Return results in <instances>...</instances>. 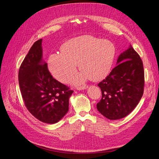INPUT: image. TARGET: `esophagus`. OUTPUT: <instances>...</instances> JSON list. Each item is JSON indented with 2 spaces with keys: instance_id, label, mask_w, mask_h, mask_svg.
Segmentation results:
<instances>
[{
  "instance_id": "34e87169",
  "label": "esophagus",
  "mask_w": 159,
  "mask_h": 159,
  "mask_svg": "<svg viewBox=\"0 0 159 159\" xmlns=\"http://www.w3.org/2000/svg\"><path fill=\"white\" fill-rule=\"evenodd\" d=\"M87 87H88V86L84 85V86H82V87H77V89H76L79 90V91H81V90L86 89H87Z\"/></svg>"
}]
</instances>
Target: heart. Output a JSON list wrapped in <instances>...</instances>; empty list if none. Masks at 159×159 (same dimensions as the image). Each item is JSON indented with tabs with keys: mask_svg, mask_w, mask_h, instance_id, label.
Segmentation results:
<instances>
[{
	"mask_svg": "<svg viewBox=\"0 0 159 159\" xmlns=\"http://www.w3.org/2000/svg\"><path fill=\"white\" fill-rule=\"evenodd\" d=\"M61 53L51 54L48 66L53 77L66 84L78 65L81 72L73 78L75 85H81L89 78L100 81L109 74L116 53L114 44L90 35L74 38L62 44Z\"/></svg>",
	"mask_w": 159,
	"mask_h": 159,
	"instance_id": "heart-1",
	"label": "heart"
}]
</instances>
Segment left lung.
<instances>
[{
	"instance_id": "obj_1",
	"label": "left lung",
	"mask_w": 159,
	"mask_h": 159,
	"mask_svg": "<svg viewBox=\"0 0 159 159\" xmlns=\"http://www.w3.org/2000/svg\"><path fill=\"white\" fill-rule=\"evenodd\" d=\"M98 86L102 98L97 107L105 117L122 119L135 108L143 93L144 70L140 57L131 45L120 54L117 66Z\"/></svg>"
}]
</instances>
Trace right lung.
<instances>
[{"label":"right lung","instance_id":"1","mask_svg":"<svg viewBox=\"0 0 159 159\" xmlns=\"http://www.w3.org/2000/svg\"><path fill=\"white\" fill-rule=\"evenodd\" d=\"M42 40L34 43L19 70V84L25 106L40 121L54 124L68 111L73 91L53 78L43 60Z\"/></svg>","mask_w":159,"mask_h":159}]
</instances>
